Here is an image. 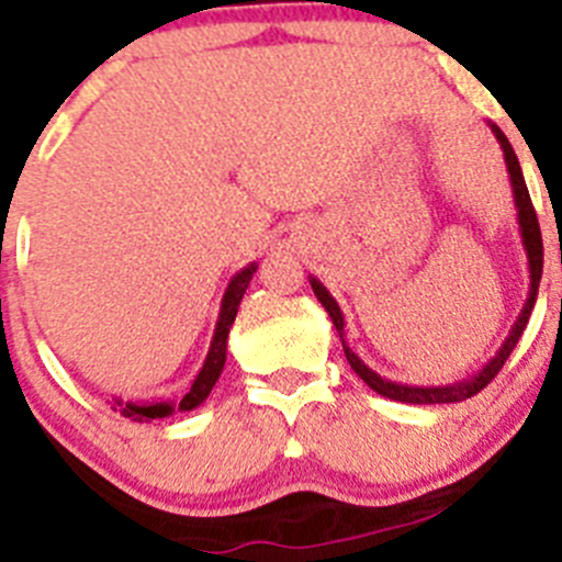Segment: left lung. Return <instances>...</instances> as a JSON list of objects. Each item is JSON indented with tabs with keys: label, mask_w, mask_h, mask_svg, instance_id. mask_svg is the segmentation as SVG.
<instances>
[{
	"label": "left lung",
	"mask_w": 562,
	"mask_h": 562,
	"mask_svg": "<svg viewBox=\"0 0 562 562\" xmlns=\"http://www.w3.org/2000/svg\"><path fill=\"white\" fill-rule=\"evenodd\" d=\"M491 130H494L496 140H499L502 151H505L507 175H510L513 199H516V210H518V233H521V244H524V251H527V260H529V293H527V302H524L521 313H518L516 324H513L510 335H507L505 344L499 346V352H496L494 358L487 360V363L482 366V369L476 371L474 376H469V380L452 382V385H432V387L402 385V382L382 380V376L376 374V371H371L369 366H366L363 360H360L358 355H355L352 349H349V346H346V340H344V313H340L338 302H335L333 293H329L327 288H324L322 282L316 280V277H311L313 293H316L318 302H322V305H324V311H327L329 318H333L335 329H338V335H340V344H344V355H346V360H349V366H352V371L360 376V380L366 382V385L371 387V391H376V393H380V396H385V400L407 402V405H447V402L471 400L474 393H480L482 387L487 385V382H491L496 374H499V369H502V366H505V360L510 358V352H513V349H516L518 338H521L524 329H527L529 316H532L535 299H538V285H541V274H543L541 227H538V216H535L532 199H529L527 182H524L521 166H518V157H516V151H513L510 140H507V135L502 133V130L496 127V124H491Z\"/></svg>",
	"instance_id": "obj_1"
}]
</instances>
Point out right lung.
<instances>
[{
	"label": "right lung",
	"mask_w": 562,
	"mask_h": 562,
	"mask_svg": "<svg viewBox=\"0 0 562 562\" xmlns=\"http://www.w3.org/2000/svg\"><path fill=\"white\" fill-rule=\"evenodd\" d=\"M257 271V263H249L246 269H240L238 274L229 280L227 291H224L222 299V311H218V322H216V333H213V340H210V349H207V358H204L202 371L196 374L193 380L191 391L182 396L180 402H122V400H113V411L119 407L122 416L133 418V422H149V418H169L171 413H182V411H193V407L202 405L204 400L210 396L216 380L222 376L224 363H227V338H229V327H233L235 316H238V305L240 299H244L246 288H249L251 274Z\"/></svg>",
	"instance_id": "right-lung-1"
}]
</instances>
